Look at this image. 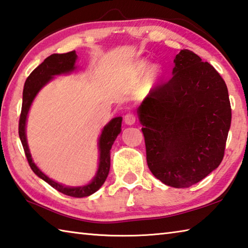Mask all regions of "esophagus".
I'll return each mask as SVG.
<instances>
[{
    "instance_id": "34e87169",
    "label": "esophagus",
    "mask_w": 248,
    "mask_h": 248,
    "mask_svg": "<svg viewBox=\"0 0 248 248\" xmlns=\"http://www.w3.org/2000/svg\"><path fill=\"white\" fill-rule=\"evenodd\" d=\"M124 124L128 125H132L134 123H136V116L133 114H127L124 116Z\"/></svg>"
}]
</instances>
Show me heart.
Segmentation results:
<instances>
[{"mask_svg": "<svg viewBox=\"0 0 248 248\" xmlns=\"http://www.w3.org/2000/svg\"><path fill=\"white\" fill-rule=\"evenodd\" d=\"M163 75L164 71L160 65H148L147 61L139 60L130 67L128 77L132 83L139 84L144 93L150 94L158 87Z\"/></svg>", "mask_w": 248, "mask_h": 248, "instance_id": "obj_1", "label": "heart"}]
</instances>
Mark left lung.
<instances>
[{
  "instance_id": "left-lung-1",
  "label": "left lung",
  "mask_w": 248,
  "mask_h": 248,
  "mask_svg": "<svg viewBox=\"0 0 248 248\" xmlns=\"http://www.w3.org/2000/svg\"><path fill=\"white\" fill-rule=\"evenodd\" d=\"M172 78L138 108L151 172L182 188L218 168L231 125L228 88L209 62L188 49L173 60Z\"/></svg>"
}]
</instances>
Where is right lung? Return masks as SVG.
<instances>
[{
  "label": "right lung",
  "mask_w": 248,
  "mask_h": 248,
  "mask_svg": "<svg viewBox=\"0 0 248 248\" xmlns=\"http://www.w3.org/2000/svg\"><path fill=\"white\" fill-rule=\"evenodd\" d=\"M77 58L78 56L76 54V51H71L65 54H52L51 56L46 58L42 64H40L30 74L29 77L26 80L24 85V92H22V106L18 132H19L20 141L22 147H24L27 159H28V163L30 165V168L32 169L33 172L39 178L44 180L52 187L55 188L58 192L62 193V194L73 197H85L95 193L104 184L107 175H108L110 168V148L112 144H114L116 138L121 132L123 117H115V118H112L103 128L101 136L98 138V152H100V157H98L97 171L95 175H94V178L91 180V182L81 186H64V184L54 181L53 179L48 178L46 173H43L38 168V166L34 164L32 157H31L26 136L27 118H28L30 107L32 105V102L35 96L38 95L40 90L44 85H46L49 81H52L55 78V76L68 75L77 69V66H76Z\"/></svg>",
  "instance_id": "add662e5"
}]
</instances>
